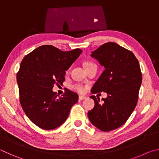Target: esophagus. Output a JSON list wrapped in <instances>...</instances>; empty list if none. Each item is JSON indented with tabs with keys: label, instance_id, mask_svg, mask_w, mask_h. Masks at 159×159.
<instances>
[{
	"label": "esophagus",
	"instance_id": "1",
	"mask_svg": "<svg viewBox=\"0 0 159 159\" xmlns=\"http://www.w3.org/2000/svg\"><path fill=\"white\" fill-rule=\"evenodd\" d=\"M85 99V96H82V95H79V100H83V99Z\"/></svg>",
	"mask_w": 159,
	"mask_h": 159
}]
</instances>
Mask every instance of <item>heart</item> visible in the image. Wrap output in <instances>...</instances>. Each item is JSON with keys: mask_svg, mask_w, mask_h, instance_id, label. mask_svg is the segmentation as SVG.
I'll use <instances>...</instances> for the list:
<instances>
[{"mask_svg": "<svg viewBox=\"0 0 159 159\" xmlns=\"http://www.w3.org/2000/svg\"><path fill=\"white\" fill-rule=\"evenodd\" d=\"M91 64H93V63L91 62H85L84 64V66H85V68H86V67L89 66H90ZM70 69L71 68H69L67 69L66 70V74H68L69 73L70 71ZM72 88H73V89L74 90H76V92L79 93H83L85 91V86H83L82 84H80V83H75L74 85H73V86H72Z\"/></svg>", "mask_w": 159, "mask_h": 159, "instance_id": "1", "label": "heart"}]
</instances>
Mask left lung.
<instances>
[{
    "mask_svg": "<svg viewBox=\"0 0 159 159\" xmlns=\"http://www.w3.org/2000/svg\"><path fill=\"white\" fill-rule=\"evenodd\" d=\"M90 56L105 69L91 93H107V98L101 103L99 98L90 97L95 107L88 118L102 131H111L124 124L135 108L142 80L140 66L131 51L116 43L103 44Z\"/></svg>",
    "mask_w": 159,
    "mask_h": 159,
    "instance_id": "obj_1",
    "label": "left lung"
}]
</instances>
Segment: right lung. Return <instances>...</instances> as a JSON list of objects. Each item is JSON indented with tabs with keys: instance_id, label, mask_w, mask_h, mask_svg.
<instances>
[{
	"instance_id": "add662e5",
	"label": "right lung",
	"mask_w": 159,
	"mask_h": 159,
	"mask_svg": "<svg viewBox=\"0 0 159 159\" xmlns=\"http://www.w3.org/2000/svg\"><path fill=\"white\" fill-rule=\"evenodd\" d=\"M76 48L61 51L50 45L37 48L21 61L17 74L21 106L27 117L43 130H52L65 122L71 107L79 99L76 93L66 90L57 98L55 84H62L65 71L79 57Z\"/></svg>"
}]
</instances>
